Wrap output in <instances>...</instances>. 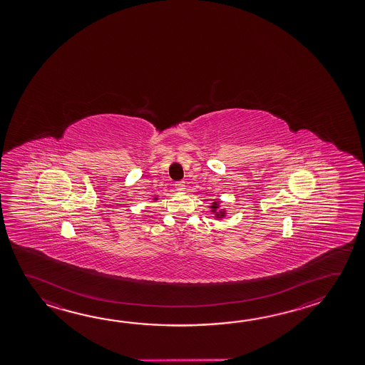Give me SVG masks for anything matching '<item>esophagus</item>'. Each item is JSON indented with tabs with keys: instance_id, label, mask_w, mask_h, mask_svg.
I'll use <instances>...</instances> for the list:
<instances>
[{
	"instance_id": "esophagus-1",
	"label": "esophagus",
	"mask_w": 365,
	"mask_h": 365,
	"mask_svg": "<svg viewBox=\"0 0 365 365\" xmlns=\"http://www.w3.org/2000/svg\"><path fill=\"white\" fill-rule=\"evenodd\" d=\"M175 188H177V191H185V182L183 180H180V182H175Z\"/></svg>"
}]
</instances>
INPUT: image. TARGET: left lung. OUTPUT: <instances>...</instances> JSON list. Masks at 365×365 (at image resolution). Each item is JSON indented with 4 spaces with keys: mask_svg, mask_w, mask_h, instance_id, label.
<instances>
[{
    "mask_svg": "<svg viewBox=\"0 0 365 365\" xmlns=\"http://www.w3.org/2000/svg\"><path fill=\"white\" fill-rule=\"evenodd\" d=\"M210 209L212 212H215V217H223L224 215H225V211H217V209H219V202H217V201H215V202H211Z\"/></svg>",
    "mask_w": 365,
    "mask_h": 365,
    "instance_id": "obj_1",
    "label": "left lung"
}]
</instances>
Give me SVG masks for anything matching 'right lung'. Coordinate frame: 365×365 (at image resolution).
Instances as JSON below:
<instances>
[{
	"mask_svg": "<svg viewBox=\"0 0 365 365\" xmlns=\"http://www.w3.org/2000/svg\"><path fill=\"white\" fill-rule=\"evenodd\" d=\"M155 200H158V198L155 197Z\"/></svg>",
	"mask_w": 365,
	"mask_h": 365,
	"instance_id": "obj_1",
	"label": "right lung"
}]
</instances>
